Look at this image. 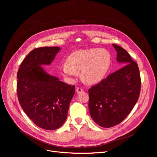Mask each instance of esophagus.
Listing matches in <instances>:
<instances>
[{
    "label": "esophagus",
    "mask_w": 157,
    "mask_h": 157,
    "mask_svg": "<svg viewBox=\"0 0 157 157\" xmlns=\"http://www.w3.org/2000/svg\"><path fill=\"white\" fill-rule=\"evenodd\" d=\"M84 91V90L82 88H80V87H77V89H76V92H77V94H80L81 93Z\"/></svg>",
    "instance_id": "esophagus-1"
}]
</instances>
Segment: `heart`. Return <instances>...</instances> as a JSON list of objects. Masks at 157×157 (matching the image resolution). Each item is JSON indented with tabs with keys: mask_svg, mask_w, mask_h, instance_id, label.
Wrapping results in <instances>:
<instances>
[{
	"mask_svg": "<svg viewBox=\"0 0 157 157\" xmlns=\"http://www.w3.org/2000/svg\"><path fill=\"white\" fill-rule=\"evenodd\" d=\"M111 63V54L106 49L81 50L67 57L65 64L61 67V72L69 78L80 73L84 82L89 84H96L105 78Z\"/></svg>",
	"mask_w": 157,
	"mask_h": 157,
	"instance_id": "obj_1",
	"label": "heart"
}]
</instances>
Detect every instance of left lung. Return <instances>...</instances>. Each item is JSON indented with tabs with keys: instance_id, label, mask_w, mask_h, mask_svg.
Segmentation results:
<instances>
[{
	"instance_id": "left-lung-1",
	"label": "left lung",
	"mask_w": 157,
	"mask_h": 157,
	"mask_svg": "<svg viewBox=\"0 0 157 157\" xmlns=\"http://www.w3.org/2000/svg\"><path fill=\"white\" fill-rule=\"evenodd\" d=\"M113 46L117 62L124 67L88 90L90 114L103 128L113 127L124 119L138 100L141 88L137 63L122 47Z\"/></svg>"
}]
</instances>
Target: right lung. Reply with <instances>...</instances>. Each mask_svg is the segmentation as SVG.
Here are the masks:
<instances>
[{"instance_id":"right-lung-1","label":"right lung","mask_w":157,"mask_h":157,"mask_svg":"<svg viewBox=\"0 0 157 157\" xmlns=\"http://www.w3.org/2000/svg\"><path fill=\"white\" fill-rule=\"evenodd\" d=\"M61 48L41 47L33 50L18 70L17 93L23 110L42 129H58L66 121L75 86L47 73L42 65H50Z\"/></svg>"}]
</instances>
